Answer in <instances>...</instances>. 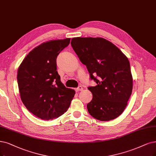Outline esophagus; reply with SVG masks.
Returning <instances> with one entry per match:
<instances>
[{
	"label": "esophagus",
	"instance_id": "34e87169",
	"mask_svg": "<svg viewBox=\"0 0 156 156\" xmlns=\"http://www.w3.org/2000/svg\"><path fill=\"white\" fill-rule=\"evenodd\" d=\"M83 90V87H82V86H79V87H78L77 89H76V92L81 91V90Z\"/></svg>",
	"mask_w": 156,
	"mask_h": 156
}]
</instances>
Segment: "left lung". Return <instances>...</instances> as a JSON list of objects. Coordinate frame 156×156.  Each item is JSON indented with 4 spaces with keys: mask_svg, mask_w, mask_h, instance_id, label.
<instances>
[{
    "mask_svg": "<svg viewBox=\"0 0 156 156\" xmlns=\"http://www.w3.org/2000/svg\"><path fill=\"white\" fill-rule=\"evenodd\" d=\"M71 44L97 83L88 88L93 94L87 105L89 113L103 122L116 118L127 105L133 86L127 57L112 42L100 37H74Z\"/></svg>",
    "mask_w": 156,
    "mask_h": 156,
    "instance_id": "left-lung-1",
    "label": "left lung"
}]
</instances>
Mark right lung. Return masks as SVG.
I'll return each mask as SVG.
<instances>
[{"label":"right lung","instance_id":"obj_1","mask_svg":"<svg viewBox=\"0 0 156 156\" xmlns=\"http://www.w3.org/2000/svg\"><path fill=\"white\" fill-rule=\"evenodd\" d=\"M70 38L52 40L34 48L22 60L17 72L20 98L38 118L53 119L64 114L75 94L66 88L56 71V58Z\"/></svg>","mask_w":156,"mask_h":156}]
</instances>
